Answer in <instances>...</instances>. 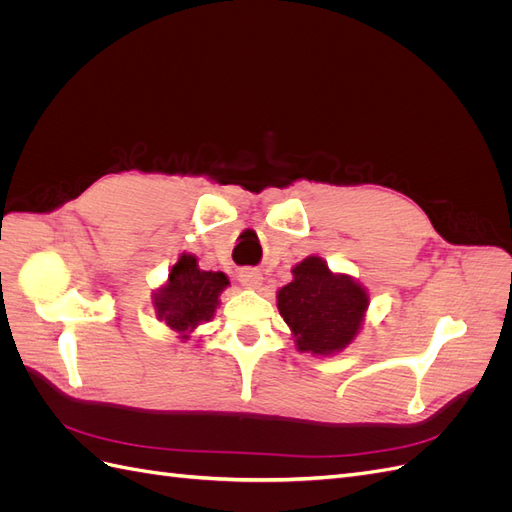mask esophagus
Segmentation results:
<instances>
[{
  "mask_svg": "<svg viewBox=\"0 0 512 512\" xmlns=\"http://www.w3.org/2000/svg\"><path fill=\"white\" fill-rule=\"evenodd\" d=\"M239 282L245 288H258L262 282V273L258 269H241L239 271Z\"/></svg>",
  "mask_w": 512,
  "mask_h": 512,
  "instance_id": "1",
  "label": "esophagus"
}]
</instances>
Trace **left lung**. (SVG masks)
Returning a JSON list of instances; mask_svg holds the SVG:
<instances>
[{
	"label": "left lung",
	"mask_w": 512,
	"mask_h": 512,
	"mask_svg": "<svg viewBox=\"0 0 512 512\" xmlns=\"http://www.w3.org/2000/svg\"><path fill=\"white\" fill-rule=\"evenodd\" d=\"M369 307L367 288L327 260L307 256L292 267V282L277 290V309L294 346L312 356H333L361 333Z\"/></svg>",
	"instance_id": "obj_1"
}]
</instances>
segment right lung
Returning a JSON list of instances; mask_svg holds the SVG:
<instances>
[{
	"label": "right lung",
	"mask_w": 512,
	"mask_h": 512,
	"mask_svg": "<svg viewBox=\"0 0 512 512\" xmlns=\"http://www.w3.org/2000/svg\"><path fill=\"white\" fill-rule=\"evenodd\" d=\"M228 286L226 273L203 271L194 254L181 252L168 269L166 282L151 292V305L156 318L173 329L181 342H188L194 329L215 316Z\"/></svg>",
	"instance_id": "add662e5"
}]
</instances>
